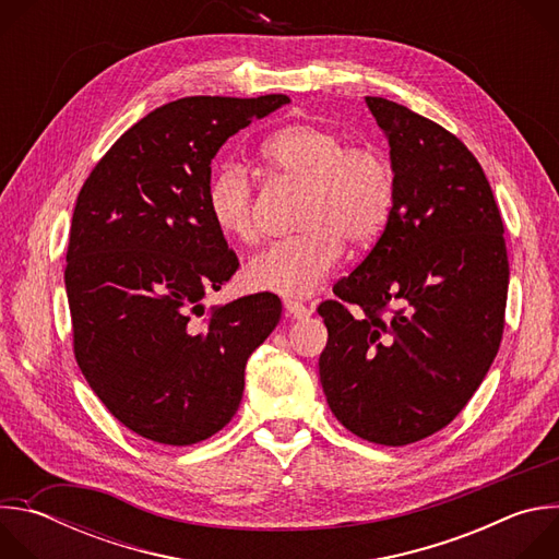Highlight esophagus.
Masks as SVG:
<instances>
[{
  "label": "esophagus",
  "mask_w": 559,
  "mask_h": 559,
  "mask_svg": "<svg viewBox=\"0 0 559 559\" xmlns=\"http://www.w3.org/2000/svg\"><path fill=\"white\" fill-rule=\"evenodd\" d=\"M283 307H285L287 318H307L311 313V309L307 305H302L300 300H292V298H285Z\"/></svg>",
  "instance_id": "1"
}]
</instances>
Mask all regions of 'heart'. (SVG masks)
I'll list each match as a JSON object with an SVG mask.
<instances>
[{
    "mask_svg": "<svg viewBox=\"0 0 559 559\" xmlns=\"http://www.w3.org/2000/svg\"><path fill=\"white\" fill-rule=\"evenodd\" d=\"M270 173L302 186L296 205V234L257 252L243 278L257 292L287 298L313 294L336 267L343 248L362 250L384 229L395 175L389 158L371 145H349L336 130L294 123L261 145ZM205 203L216 229L250 243L259 236L257 181L238 162H225L207 183Z\"/></svg>",
    "mask_w": 559,
    "mask_h": 559,
    "instance_id": "obj_1",
    "label": "heart"
}]
</instances>
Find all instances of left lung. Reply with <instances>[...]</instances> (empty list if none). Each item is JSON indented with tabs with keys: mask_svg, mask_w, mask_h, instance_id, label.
<instances>
[{
	"mask_svg": "<svg viewBox=\"0 0 559 559\" xmlns=\"http://www.w3.org/2000/svg\"><path fill=\"white\" fill-rule=\"evenodd\" d=\"M386 132L395 201L369 254L318 305L328 405L362 440L403 447L447 427L504 332V223L483 166L436 121L367 97ZM355 309H350V305Z\"/></svg>",
	"mask_w": 559,
	"mask_h": 559,
	"instance_id": "obj_1",
	"label": "left lung"
}]
</instances>
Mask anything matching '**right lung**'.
I'll return each instance as SVG.
<instances>
[{"label":"right lung","mask_w":559,"mask_h":559,"mask_svg":"<svg viewBox=\"0 0 559 559\" xmlns=\"http://www.w3.org/2000/svg\"><path fill=\"white\" fill-rule=\"evenodd\" d=\"M287 102H170L115 141L76 197L63 272L72 352L106 409L145 440L186 447L221 431L250 354L278 325L270 292L207 311L201 298L238 270L205 203L212 158Z\"/></svg>","instance_id":"1"}]
</instances>
